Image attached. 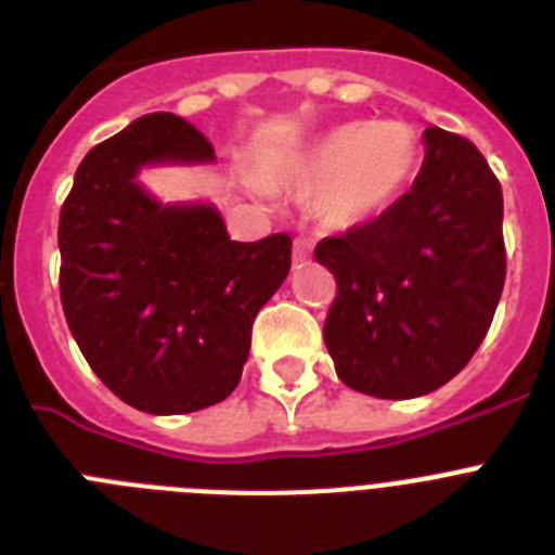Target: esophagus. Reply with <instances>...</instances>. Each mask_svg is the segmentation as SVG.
Instances as JSON below:
<instances>
[{
    "mask_svg": "<svg viewBox=\"0 0 555 555\" xmlns=\"http://www.w3.org/2000/svg\"><path fill=\"white\" fill-rule=\"evenodd\" d=\"M313 244L308 238H294V261H306Z\"/></svg>",
    "mask_w": 555,
    "mask_h": 555,
    "instance_id": "34e87169",
    "label": "esophagus"
}]
</instances>
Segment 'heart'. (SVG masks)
<instances>
[{"mask_svg":"<svg viewBox=\"0 0 555 555\" xmlns=\"http://www.w3.org/2000/svg\"><path fill=\"white\" fill-rule=\"evenodd\" d=\"M420 166V139L400 121H350L294 160L286 180L331 228H356L403 197Z\"/></svg>","mask_w":555,"mask_h":555,"instance_id":"obj_1","label":"heart"}]
</instances>
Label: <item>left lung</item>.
<instances>
[{
	"instance_id": "1",
	"label": "left lung",
	"mask_w": 555,
	"mask_h": 555,
	"mask_svg": "<svg viewBox=\"0 0 555 555\" xmlns=\"http://www.w3.org/2000/svg\"><path fill=\"white\" fill-rule=\"evenodd\" d=\"M414 185L389 210L322 238L336 278L325 345L350 389L428 395L469 364L506 283L503 191L473 141L428 127Z\"/></svg>"
}]
</instances>
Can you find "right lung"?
<instances>
[{
    "instance_id": "right-lung-1",
    "label": "right lung",
    "mask_w": 555,
    "mask_h": 555,
    "mask_svg": "<svg viewBox=\"0 0 555 555\" xmlns=\"http://www.w3.org/2000/svg\"><path fill=\"white\" fill-rule=\"evenodd\" d=\"M166 160H214V146L175 113H150L82 158L57 224L61 302L113 395L146 414H189L242 380L292 238L230 242L214 205H160L135 175Z\"/></svg>"
}]
</instances>
